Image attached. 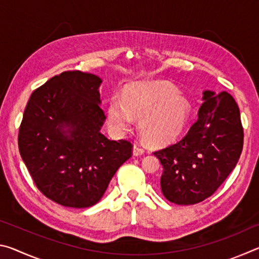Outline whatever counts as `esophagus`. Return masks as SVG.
<instances>
[{
    "mask_svg": "<svg viewBox=\"0 0 259 259\" xmlns=\"http://www.w3.org/2000/svg\"><path fill=\"white\" fill-rule=\"evenodd\" d=\"M133 153H134V155H136V156L142 155V154H144V153H145V148H144L142 145H139V144H135Z\"/></svg>",
    "mask_w": 259,
    "mask_h": 259,
    "instance_id": "obj_1",
    "label": "esophagus"
}]
</instances>
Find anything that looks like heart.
I'll list each match as a JSON object with an SVG mask.
<instances>
[{
    "mask_svg": "<svg viewBox=\"0 0 259 259\" xmlns=\"http://www.w3.org/2000/svg\"><path fill=\"white\" fill-rule=\"evenodd\" d=\"M190 114V104L174 87L164 83H137L126 89L123 99L114 96L107 108L108 123L123 133L138 117V128L152 144L169 142L181 133Z\"/></svg>",
    "mask_w": 259,
    "mask_h": 259,
    "instance_id": "b5f03b06",
    "label": "heart"
}]
</instances>
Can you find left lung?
Masks as SVG:
<instances>
[{"mask_svg": "<svg viewBox=\"0 0 259 259\" xmlns=\"http://www.w3.org/2000/svg\"><path fill=\"white\" fill-rule=\"evenodd\" d=\"M199 117L178 143L154 152L163 171L161 191L176 204H194L211 196L238 163L243 147L240 109L223 91H203Z\"/></svg>", "mask_w": 259, "mask_h": 259, "instance_id": "obj_1", "label": "left lung"}]
</instances>
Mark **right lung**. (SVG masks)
<instances>
[{"mask_svg":"<svg viewBox=\"0 0 259 259\" xmlns=\"http://www.w3.org/2000/svg\"><path fill=\"white\" fill-rule=\"evenodd\" d=\"M102 78L67 71L34 90L21 121L18 146L37 186L48 199L88 208L104 195L116 170L130 159L133 144L102 134Z\"/></svg>","mask_w":259,"mask_h":259,"instance_id":"right-lung-1","label":"right lung"}]
</instances>
